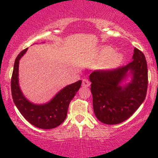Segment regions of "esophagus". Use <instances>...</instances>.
<instances>
[{"mask_svg":"<svg viewBox=\"0 0 158 158\" xmlns=\"http://www.w3.org/2000/svg\"><path fill=\"white\" fill-rule=\"evenodd\" d=\"M90 85V81L87 79H84L82 80V86L85 87V88H87V87H89Z\"/></svg>","mask_w":158,"mask_h":158,"instance_id":"1","label":"esophagus"}]
</instances>
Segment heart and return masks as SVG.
Masks as SVG:
<instances>
[{
	"label": "heart",
	"mask_w": 158,
	"mask_h": 158,
	"mask_svg": "<svg viewBox=\"0 0 158 158\" xmlns=\"http://www.w3.org/2000/svg\"><path fill=\"white\" fill-rule=\"evenodd\" d=\"M113 49L110 47H106L101 50L98 59L103 60L99 64L100 68L104 70H109L114 68L122 60V56L117 52H113Z\"/></svg>",
	"instance_id": "1"
}]
</instances>
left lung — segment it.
Here are the masks:
<instances>
[{
    "instance_id": "obj_1",
    "label": "left lung",
    "mask_w": 158,
    "mask_h": 158,
    "mask_svg": "<svg viewBox=\"0 0 158 158\" xmlns=\"http://www.w3.org/2000/svg\"><path fill=\"white\" fill-rule=\"evenodd\" d=\"M133 61L126 66L113 70H95L90 73L94 111L100 122L119 124L129 118L140 106L146 96L148 69L143 52L135 48ZM131 83L124 86L120 83L127 75Z\"/></svg>"
}]
</instances>
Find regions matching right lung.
<instances>
[{
	"instance_id": "right-lung-1",
	"label": "right lung",
	"mask_w": 158,
	"mask_h": 158,
	"mask_svg": "<svg viewBox=\"0 0 158 158\" xmlns=\"http://www.w3.org/2000/svg\"><path fill=\"white\" fill-rule=\"evenodd\" d=\"M27 48L16 57L11 79V90L14 103L20 113L29 123L42 129H51L59 126L66 119L70 101L80 88L81 80L69 85L61 90L50 102L43 105L30 102L25 98L19 87V60L27 52Z\"/></svg>"
}]
</instances>
